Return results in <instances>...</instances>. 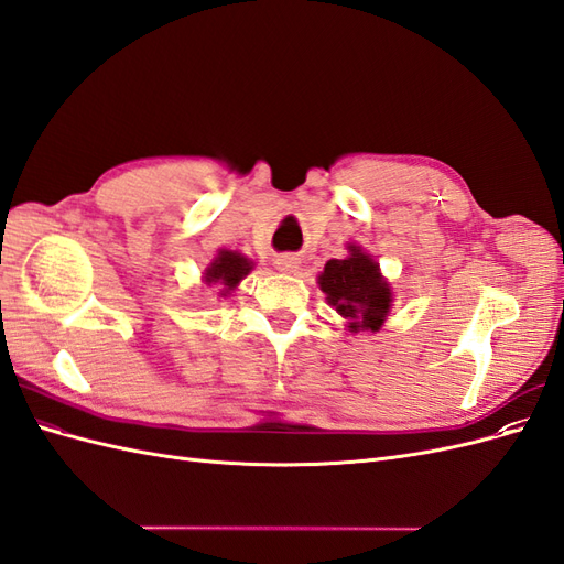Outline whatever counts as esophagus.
<instances>
[{
  "label": "esophagus",
  "instance_id": "obj_1",
  "mask_svg": "<svg viewBox=\"0 0 564 564\" xmlns=\"http://www.w3.org/2000/svg\"><path fill=\"white\" fill-rule=\"evenodd\" d=\"M275 268L280 272H286V275H292V272H296L301 268V259L299 256H292V253H284V256H278L275 259Z\"/></svg>",
  "mask_w": 564,
  "mask_h": 564
}]
</instances>
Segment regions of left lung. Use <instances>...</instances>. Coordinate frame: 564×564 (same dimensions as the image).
<instances>
[{"instance_id":"8db88e82","label":"left lung","mask_w":564,"mask_h":564,"mask_svg":"<svg viewBox=\"0 0 564 564\" xmlns=\"http://www.w3.org/2000/svg\"><path fill=\"white\" fill-rule=\"evenodd\" d=\"M346 259L324 263L317 284L327 303L346 319L348 332L377 334L392 308V289L379 263L360 245H348Z\"/></svg>"}]
</instances>
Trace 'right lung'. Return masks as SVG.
<instances>
[{
    "instance_id": "1",
    "label": "right lung",
    "mask_w": 564,
    "mask_h": 564,
    "mask_svg": "<svg viewBox=\"0 0 564 564\" xmlns=\"http://www.w3.org/2000/svg\"><path fill=\"white\" fill-rule=\"evenodd\" d=\"M253 261L247 259L245 253L235 249H218L212 263L204 268L202 282L207 286H218V296L228 299L240 282L253 270Z\"/></svg>"
}]
</instances>
